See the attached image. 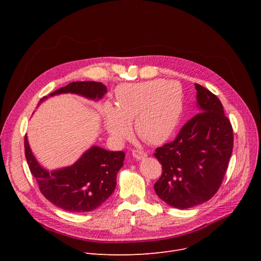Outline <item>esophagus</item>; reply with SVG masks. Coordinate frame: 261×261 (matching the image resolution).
Masks as SVG:
<instances>
[{
    "label": "esophagus",
    "instance_id": "obj_1",
    "mask_svg": "<svg viewBox=\"0 0 261 261\" xmlns=\"http://www.w3.org/2000/svg\"><path fill=\"white\" fill-rule=\"evenodd\" d=\"M132 155L136 160H143V159H146L148 156V154L145 151H142V150H133Z\"/></svg>",
    "mask_w": 261,
    "mask_h": 261
}]
</instances>
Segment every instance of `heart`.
Listing matches in <instances>:
<instances>
[{
  "mask_svg": "<svg viewBox=\"0 0 261 261\" xmlns=\"http://www.w3.org/2000/svg\"><path fill=\"white\" fill-rule=\"evenodd\" d=\"M182 112L180 86L156 79L120 87L115 108L107 106L103 119L108 133L117 142L130 138L131 122L135 120L140 138L149 144L159 145L173 135Z\"/></svg>",
  "mask_w": 261,
  "mask_h": 261,
  "instance_id": "b5f03b06",
  "label": "heart"
}]
</instances>
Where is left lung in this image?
Instances as JSON below:
<instances>
[{
  "label": "left lung",
  "instance_id": "obj_1",
  "mask_svg": "<svg viewBox=\"0 0 261 261\" xmlns=\"http://www.w3.org/2000/svg\"><path fill=\"white\" fill-rule=\"evenodd\" d=\"M199 113L176 139L156 148L162 175L154 184L160 199L175 208L208 201L222 184L232 151V128L215 94L195 84Z\"/></svg>",
  "mask_w": 261,
  "mask_h": 261
}]
</instances>
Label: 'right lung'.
<instances>
[{"instance_id": "add662e5", "label": "right lung", "mask_w": 261, "mask_h": 261, "mask_svg": "<svg viewBox=\"0 0 261 261\" xmlns=\"http://www.w3.org/2000/svg\"><path fill=\"white\" fill-rule=\"evenodd\" d=\"M66 93L96 101L103 97L107 87L96 81L71 82L45 96L39 105L47 97ZM24 147L27 164L41 193L57 207L71 213H87L99 207L114 191L116 175L125 160L122 151H108L92 146L73 165L49 171L33 154L26 135Z\"/></svg>"}]
</instances>
